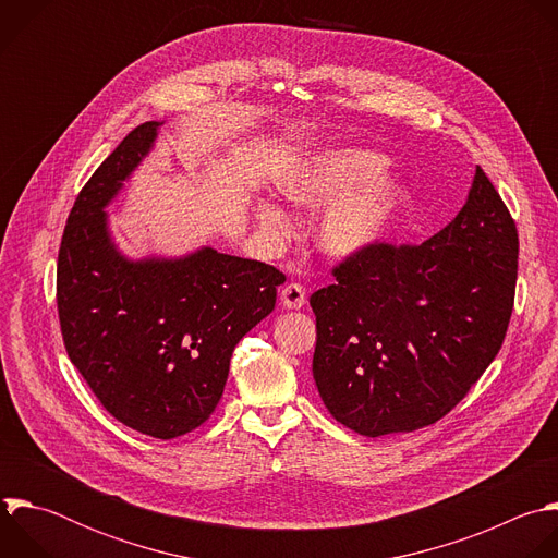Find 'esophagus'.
Here are the masks:
<instances>
[{"label":"esophagus","mask_w":558,"mask_h":558,"mask_svg":"<svg viewBox=\"0 0 558 558\" xmlns=\"http://www.w3.org/2000/svg\"><path fill=\"white\" fill-rule=\"evenodd\" d=\"M307 301V292L301 283H288L283 290H281V303L283 307L288 310H299L303 307Z\"/></svg>","instance_id":"34e87169"}]
</instances>
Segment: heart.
Wrapping results in <instances>:
<instances>
[{
	"label": "heart",
	"instance_id": "1",
	"mask_svg": "<svg viewBox=\"0 0 558 558\" xmlns=\"http://www.w3.org/2000/svg\"><path fill=\"white\" fill-rule=\"evenodd\" d=\"M387 162L365 149H327L305 162L286 184V197L305 210L329 204L316 227V244L331 257H354L376 246L398 204V186L378 175ZM259 225L277 240L290 235V219L275 204H259Z\"/></svg>",
	"mask_w": 558,
	"mask_h": 558
}]
</instances>
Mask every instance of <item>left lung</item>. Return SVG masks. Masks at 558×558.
I'll return each instance as SVG.
<instances>
[{
  "label": "left lung",
  "mask_w": 558,
  "mask_h": 558,
  "mask_svg": "<svg viewBox=\"0 0 558 558\" xmlns=\"http://www.w3.org/2000/svg\"><path fill=\"white\" fill-rule=\"evenodd\" d=\"M519 235L477 167L449 227L417 246L378 242L316 290L312 374L348 428L389 435L435 424L501 350L514 305Z\"/></svg>",
  "instance_id": "obj_1"
}]
</instances>
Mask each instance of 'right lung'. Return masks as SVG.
<instances>
[{"label":"right lung","instance_id":"add662e5","mask_svg":"<svg viewBox=\"0 0 558 558\" xmlns=\"http://www.w3.org/2000/svg\"><path fill=\"white\" fill-rule=\"evenodd\" d=\"M160 125L130 132L81 189L61 238L57 307L68 356L100 404L138 433L173 439L210 417L235 345L275 310L286 275L208 246L180 259L119 253L102 208Z\"/></svg>","mask_w":558,"mask_h":558}]
</instances>
